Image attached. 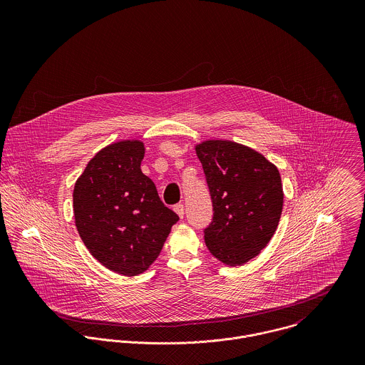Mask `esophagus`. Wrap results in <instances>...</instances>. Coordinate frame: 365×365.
I'll return each instance as SVG.
<instances>
[{"label":"esophagus","instance_id":"1","mask_svg":"<svg viewBox=\"0 0 365 365\" xmlns=\"http://www.w3.org/2000/svg\"><path fill=\"white\" fill-rule=\"evenodd\" d=\"M174 210H175V213L182 219L184 217V213H185V208H184V204H177V205H174Z\"/></svg>","mask_w":365,"mask_h":365}]
</instances>
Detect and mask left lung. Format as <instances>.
Wrapping results in <instances>:
<instances>
[{"instance_id":"obj_1","label":"left lung","mask_w":365,"mask_h":365,"mask_svg":"<svg viewBox=\"0 0 365 365\" xmlns=\"http://www.w3.org/2000/svg\"><path fill=\"white\" fill-rule=\"evenodd\" d=\"M209 195L212 222L205 245L217 260L242 265L271 240L282 212V184L274 164L256 150L229 140L197 146Z\"/></svg>"}]
</instances>
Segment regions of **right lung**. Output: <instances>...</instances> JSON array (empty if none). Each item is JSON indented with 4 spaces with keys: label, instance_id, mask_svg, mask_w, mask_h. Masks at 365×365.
Listing matches in <instances>:
<instances>
[{
    "label": "right lung",
    "instance_id": "add662e5",
    "mask_svg": "<svg viewBox=\"0 0 365 365\" xmlns=\"http://www.w3.org/2000/svg\"><path fill=\"white\" fill-rule=\"evenodd\" d=\"M143 156V143L138 140L106 146L90 160L73 192L81 240L108 269L128 277L156 260L180 219L142 173Z\"/></svg>",
    "mask_w": 365,
    "mask_h": 365
}]
</instances>
